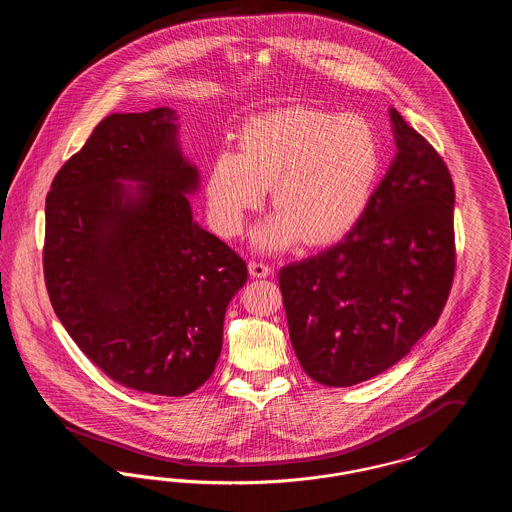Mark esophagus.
<instances>
[{"label": "esophagus", "instance_id": "esophagus-1", "mask_svg": "<svg viewBox=\"0 0 512 512\" xmlns=\"http://www.w3.org/2000/svg\"><path fill=\"white\" fill-rule=\"evenodd\" d=\"M249 274L253 278H268L272 274V268L265 265V263H257V261H251L249 263Z\"/></svg>", "mask_w": 512, "mask_h": 512}]
</instances>
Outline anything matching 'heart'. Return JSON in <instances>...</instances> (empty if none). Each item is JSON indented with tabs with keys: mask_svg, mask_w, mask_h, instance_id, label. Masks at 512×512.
Segmentation results:
<instances>
[{
	"mask_svg": "<svg viewBox=\"0 0 512 512\" xmlns=\"http://www.w3.org/2000/svg\"><path fill=\"white\" fill-rule=\"evenodd\" d=\"M380 171V138L365 115L280 109L245 124L240 153L224 149L213 159L205 180L209 217L220 234H240L270 186L278 211L259 226L255 244L278 251L303 236L307 244H330L363 217Z\"/></svg>",
	"mask_w": 512,
	"mask_h": 512,
	"instance_id": "b5f03b06",
	"label": "heart"
}]
</instances>
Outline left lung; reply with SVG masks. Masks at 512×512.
I'll return each mask as SVG.
<instances>
[{
    "instance_id": "8db88e82",
    "label": "left lung",
    "mask_w": 512,
    "mask_h": 512,
    "mask_svg": "<svg viewBox=\"0 0 512 512\" xmlns=\"http://www.w3.org/2000/svg\"><path fill=\"white\" fill-rule=\"evenodd\" d=\"M397 153L340 244L280 268L293 351L322 386L401 361L436 326L455 274V190L438 151L390 109Z\"/></svg>"
}]
</instances>
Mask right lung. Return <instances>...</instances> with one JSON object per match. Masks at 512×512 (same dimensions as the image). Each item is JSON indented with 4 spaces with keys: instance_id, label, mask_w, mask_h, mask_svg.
Segmentation results:
<instances>
[{
    "instance_id": "right-lung-1",
    "label": "right lung",
    "mask_w": 512,
    "mask_h": 512,
    "mask_svg": "<svg viewBox=\"0 0 512 512\" xmlns=\"http://www.w3.org/2000/svg\"><path fill=\"white\" fill-rule=\"evenodd\" d=\"M176 121L157 107L99 122L51 182L44 244L49 301L82 353L124 388L167 397L215 372L247 282L244 259L194 220L199 172Z\"/></svg>"
}]
</instances>
